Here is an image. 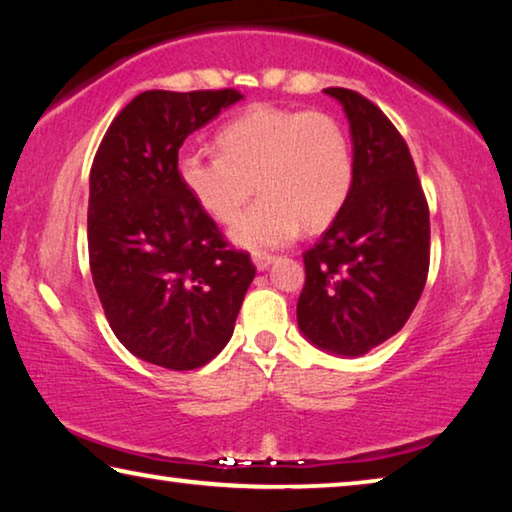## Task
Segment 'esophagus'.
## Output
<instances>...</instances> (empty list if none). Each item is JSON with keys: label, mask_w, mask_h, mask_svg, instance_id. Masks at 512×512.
Returning <instances> with one entry per match:
<instances>
[{"label": "esophagus", "mask_w": 512, "mask_h": 512, "mask_svg": "<svg viewBox=\"0 0 512 512\" xmlns=\"http://www.w3.org/2000/svg\"><path fill=\"white\" fill-rule=\"evenodd\" d=\"M275 262V255H268V253H255L253 255V264L257 266V271H266L268 266Z\"/></svg>", "instance_id": "34e87169"}]
</instances>
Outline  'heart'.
I'll list each match as a JSON object with an SVG mask.
<instances>
[{"label":"heart","mask_w":512,"mask_h":512,"mask_svg":"<svg viewBox=\"0 0 512 512\" xmlns=\"http://www.w3.org/2000/svg\"><path fill=\"white\" fill-rule=\"evenodd\" d=\"M221 155L187 151L178 173L194 201L219 223L235 221L254 191L263 198L230 228L248 250L280 248L302 225L332 223L352 189L354 162L343 126L325 112L257 106L221 128Z\"/></svg>","instance_id":"obj_1"}]
</instances>
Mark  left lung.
Here are the masks:
<instances>
[{"label":"left lung","mask_w":512,"mask_h":512,"mask_svg":"<svg viewBox=\"0 0 512 512\" xmlns=\"http://www.w3.org/2000/svg\"><path fill=\"white\" fill-rule=\"evenodd\" d=\"M350 121L354 180L305 250L298 327L316 348L361 357L400 332L429 273V205L404 137L359 92L327 88Z\"/></svg>","instance_id":"left-lung-1"}]
</instances>
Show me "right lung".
<instances>
[{
    "mask_svg": "<svg viewBox=\"0 0 512 512\" xmlns=\"http://www.w3.org/2000/svg\"><path fill=\"white\" fill-rule=\"evenodd\" d=\"M237 90L137 94L112 119L90 171L88 250L112 332L137 359L194 370L228 345L255 266L228 248L178 173L189 135Z\"/></svg>",
    "mask_w": 512,
    "mask_h": 512,
    "instance_id": "add662e5",
    "label": "right lung"
}]
</instances>
